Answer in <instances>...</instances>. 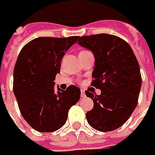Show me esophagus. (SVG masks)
Instances as JSON below:
<instances>
[{"mask_svg": "<svg viewBox=\"0 0 155 155\" xmlns=\"http://www.w3.org/2000/svg\"><path fill=\"white\" fill-rule=\"evenodd\" d=\"M81 96L82 97H85V92L84 90H81Z\"/></svg>", "mask_w": 155, "mask_h": 155, "instance_id": "34e87169", "label": "esophagus"}]
</instances>
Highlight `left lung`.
I'll use <instances>...</instances> for the list:
<instances>
[{"mask_svg":"<svg viewBox=\"0 0 155 155\" xmlns=\"http://www.w3.org/2000/svg\"><path fill=\"white\" fill-rule=\"evenodd\" d=\"M78 44L93 53V87L100 95L85 91L93 100V108L86 112L92 128L110 132L123 126L138 104L141 88L140 65L130 45L120 37L109 34L78 37ZM77 42V43H78Z\"/></svg>","mask_w":155,"mask_h":155,"instance_id":"obj_1","label":"left lung"}]
</instances>
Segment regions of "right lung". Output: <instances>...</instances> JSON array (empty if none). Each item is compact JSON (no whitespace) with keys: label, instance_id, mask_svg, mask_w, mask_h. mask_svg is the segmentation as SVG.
<instances>
[{"label":"right lung","instance_id":"obj_1","mask_svg":"<svg viewBox=\"0 0 155 155\" xmlns=\"http://www.w3.org/2000/svg\"><path fill=\"white\" fill-rule=\"evenodd\" d=\"M78 36L38 37L20 52L14 69V94L23 119L35 131L55 132L65 124L70 108L80 98L75 85L55 87L61 61Z\"/></svg>","mask_w":155,"mask_h":155}]
</instances>
